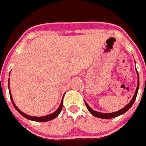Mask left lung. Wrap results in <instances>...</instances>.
Listing matches in <instances>:
<instances>
[{
	"instance_id": "obj_1",
	"label": "left lung",
	"mask_w": 146,
	"mask_h": 146,
	"mask_svg": "<svg viewBox=\"0 0 146 146\" xmlns=\"http://www.w3.org/2000/svg\"><path fill=\"white\" fill-rule=\"evenodd\" d=\"M137 88L136 91H135V94H134L133 97L132 99H131V101L128 103V104H126V106L124 108H123L122 109H121L120 110L116 112H114V113H100V112H97L95 111L91 107L89 106L88 104H87L86 101H85V103H86V105L87 107L88 110V111L90 112L91 115H93L94 116L96 117V118H103V119H109V118H115L117 116H119L123 114V113H126L127 110H129V108L132 106V104H134L135 102V99H136L137 95V92H138V89H139V86H140V80H139V74L138 72L137 71Z\"/></svg>"
}]
</instances>
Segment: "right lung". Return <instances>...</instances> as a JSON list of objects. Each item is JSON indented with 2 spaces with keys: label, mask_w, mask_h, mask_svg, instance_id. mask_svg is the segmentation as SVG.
Returning <instances> with one entry per match:
<instances>
[{
  "label": "right lung",
  "mask_w": 146,
  "mask_h": 146,
  "mask_svg": "<svg viewBox=\"0 0 146 146\" xmlns=\"http://www.w3.org/2000/svg\"><path fill=\"white\" fill-rule=\"evenodd\" d=\"M9 95H10V99H11V102H12L13 105H14V107L15 108V109L17 110L18 112H19V113H20V114L23 115V117H25V118H27V119L28 120H31V121H37V122H46V121H51V120L54 119V118H55L59 114H60V113L61 112L62 110V108H63V99H64V96H63V98H62V100H61V102H60V106H59V108H58L56 110H55L54 113H51V114L50 115H45V116H42V117H36V116H31V115H28L25 114V113H24L23 112H22L21 110H20V109H18L17 107L15 105V102H14V101H13V99H12V96H11V91H10V87H9Z\"/></svg>",
  "instance_id": "right-lung-1"
}]
</instances>
